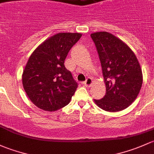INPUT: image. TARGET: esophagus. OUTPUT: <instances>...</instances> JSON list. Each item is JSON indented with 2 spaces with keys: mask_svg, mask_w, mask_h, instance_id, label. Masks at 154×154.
Returning <instances> with one entry per match:
<instances>
[{
  "mask_svg": "<svg viewBox=\"0 0 154 154\" xmlns=\"http://www.w3.org/2000/svg\"><path fill=\"white\" fill-rule=\"evenodd\" d=\"M83 84L85 87H90L92 85V84H93V79L91 78H88L86 79V81L83 82Z\"/></svg>",
  "mask_w": 154,
  "mask_h": 154,
  "instance_id": "esophagus-1",
  "label": "esophagus"
}]
</instances>
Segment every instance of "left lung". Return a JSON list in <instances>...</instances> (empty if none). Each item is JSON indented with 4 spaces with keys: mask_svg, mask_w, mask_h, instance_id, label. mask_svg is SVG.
<instances>
[{
    "mask_svg": "<svg viewBox=\"0 0 154 154\" xmlns=\"http://www.w3.org/2000/svg\"><path fill=\"white\" fill-rule=\"evenodd\" d=\"M96 47L106 85V94L94 99L98 107L109 112L122 110L137 97L142 85V72L131 49L107 32L90 35Z\"/></svg>",
    "mask_w": 154,
    "mask_h": 154,
    "instance_id": "left-lung-1",
    "label": "left lung"
}]
</instances>
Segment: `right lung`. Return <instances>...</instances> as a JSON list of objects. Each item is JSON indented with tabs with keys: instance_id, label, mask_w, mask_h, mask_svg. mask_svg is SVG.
Returning a JSON list of instances; mask_svg holds the SVG:
<instances>
[{
	"instance_id": "add662e5",
	"label": "right lung",
	"mask_w": 154,
	"mask_h": 154,
	"mask_svg": "<svg viewBox=\"0 0 154 154\" xmlns=\"http://www.w3.org/2000/svg\"><path fill=\"white\" fill-rule=\"evenodd\" d=\"M81 33L60 32L44 41L30 55L22 75L23 87L38 108L55 111L68 104L78 84L64 66Z\"/></svg>"
}]
</instances>
